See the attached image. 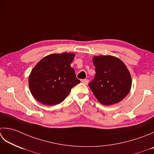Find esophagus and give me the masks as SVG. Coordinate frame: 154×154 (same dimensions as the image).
I'll list each match as a JSON object with an SVG mask.
<instances>
[{"label":"esophagus","mask_w":154,"mask_h":154,"mask_svg":"<svg viewBox=\"0 0 154 154\" xmlns=\"http://www.w3.org/2000/svg\"><path fill=\"white\" fill-rule=\"evenodd\" d=\"M81 82H82L83 84L85 85H87L89 83V80L88 79H82L81 80Z\"/></svg>","instance_id":"34e87169"}]
</instances>
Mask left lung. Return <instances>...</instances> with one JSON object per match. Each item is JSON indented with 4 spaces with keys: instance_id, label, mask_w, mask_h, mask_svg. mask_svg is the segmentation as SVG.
I'll list each match as a JSON object with an SVG mask.
<instances>
[{
    "instance_id": "1",
    "label": "left lung",
    "mask_w": 154,
    "mask_h": 154,
    "mask_svg": "<svg viewBox=\"0 0 154 154\" xmlns=\"http://www.w3.org/2000/svg\"><path fill=\"white\" fill-rule=\"evenodd\" d=\"M93 63L96 73L89 87L97 100L105 105L123 100L131 87V75L123 62L116 57L102 55L93 57Z\"/></svg>"
}]
</instances>
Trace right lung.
<instances>
[{
	"label": "right lung",
	"mask_w": 154,
	"mask_h": 154,
	"mask_svg": "<svg viewBox=\"0 0 154 154\" xmlns=\"http://www.w3.org/2000/svg\"><path fill=\"white\" fill-rule=\"evenodd\" d=\"M75 54L54 53L45 57L32 69L29 77L30 91L44 105L61 103L71 89L81 81L71 67Z\"/></svg>",
	"instance_id": "right-lung-1"
}]
</instances>
